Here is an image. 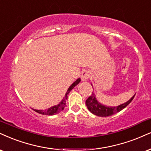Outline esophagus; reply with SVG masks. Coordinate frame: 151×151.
I'll use <instances>...</instances> for the list:
<instances>
[{
  "instance_id": "obj_1",
  "label": "esophagus",
  "mask_w": 151,
  "mask_h": 151,
  "mask_svg": "<svg viewBox=\"0 0 151 151\" xmlns=\"http://www.w3.org/2000/svg\"><path fill=\"white\" fill-rule=\"evenodd\" d=\"M91 77V72L88 70H84L83 71L82 73H81V80L82 81H86L89 79Z\"/></svg>"
}]
</instances>
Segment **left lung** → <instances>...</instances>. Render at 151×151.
I'll return each mask as SVG.
<instances>
[{
	"instance_id": "obj_1",
	"label": "left lung",
	"mask_w": 151,
	"mask_h": 151,
	"mask_svg": "<svg viewBox=\"0 0 151 151\" xmlns=\"http://www.w3.org/2000/svg\"><path fill=\"white\" fill-rule=\"evenodd\" d=\"M134 96H135V95L129 101L124 103V104L118 105L117 107H106L105 105H101V103L96 101L94 93L92 92L91 95L86 101V105L88 110L94 115L99 116V117H108V116L112 115L114 114L117 113V112H119L124 108H126L132 102Z\"/></svg>"
}]
</instances>
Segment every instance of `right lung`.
Segmentation results:
<instances>
[{
  "label": "right lung",
  "mask_w": 151,
  "mask_h": 151,
  "mask_svg": "<svg viewBox=\"0 0 151 151\" xmlns=\"http://www.w3.org/2000/svg\"><path fill=\"white\" fill-rule=\"evenodd\" d=\"M80 81H81L80 79H78L77 81H74V82L71 85L70 88H68L66 94H65L64 99H63V101H62L58 105H55V106L53 107H51L50 108H48V110H34L35 112H38V113L41 114V115H55V114H58L59 113V112H60L62 110H64L65 105H66V100L68 99V95L70 92V91L72 90V88L76 86V85H77L78 83L80 82Z\"/></svg>",
  "instance_id": "1"
}]
</instances>
